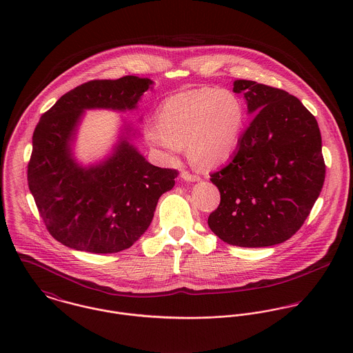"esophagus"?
Segmentation results:
<instances>
[{"label": "esophagus", "instance_id": "34e87169", "mask_svg": "<svg viewBox=\"0 0 353 353\" xmlns=\"http://www.w3.org/2000/svg\"><path fill=\"white\" fill-rule=\"evenodd\" d=\"M181 176H182L185 181H188V182H197V181H200V176H199V175L190 174V172H188V171H183V172L181 174Z\"/></svg>", "mask_w": 353, "mask_h": 353}]
</instances>
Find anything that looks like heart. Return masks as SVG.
<instances>
[{
	"instance_id": "obj_1",
	"label": "heart",
	"mask_w": 353,
	"mask_h": 353,
	"mask_svg": "<svg viewBox=\"0 0 353 353\" xmlns=\"http://www.w3.org/2000/svg\"><path fill=\"white\" fill-rule=\"evenodd\" d=\"M156 123L145 128L150 145L174 160L188 145L192 163L217 167L232 157L245 125L243 103L230 90L199 88L163 101Z\"/></svg>"
}]
</instances>
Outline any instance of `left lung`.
I'll return each instance as SVG.
<instances>
[{
	"instance_id": "left-lung-1",
	"label": "left lung",
	"mask_w": 353,
	"mask_h": 353,
	"mask_svg": "<svg viewBox=\"0 0 353 353\" xmlns=\"http://www.w3.org/2000/svg\"><path fill=\"white\" fill-rule=\"evenodd\" d=\"M234 91L254 118L232 160L210 174L220 203L208 225L232 246L279 245L299 231L325 182L318 122L280 88L236 80Z\"/></svg>"
}]
</instances>
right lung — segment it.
I'll return each mask as SVG.
<instances>
[{
  "label": "right lung",
  "mask_w": 353,
  "mask_h": 353,
  "mask_svg": "<svg viewBox=\"0 0 353 353\" xmlns=\"http://www.w3.org/2000/svg\"><path fill=\"white\" fill-rule=\"evenodd\" d=\"M151 84L136 76L92 80L41 117L28 188L51 236L66 248L95 254L129 249L150 227L160 196L174 188L178 171L152 165L126 137L97 165L81 167L72 154L84 110H133Z\"/></svg>",
  "instance_id": "add662e5"
}]
</instances>
